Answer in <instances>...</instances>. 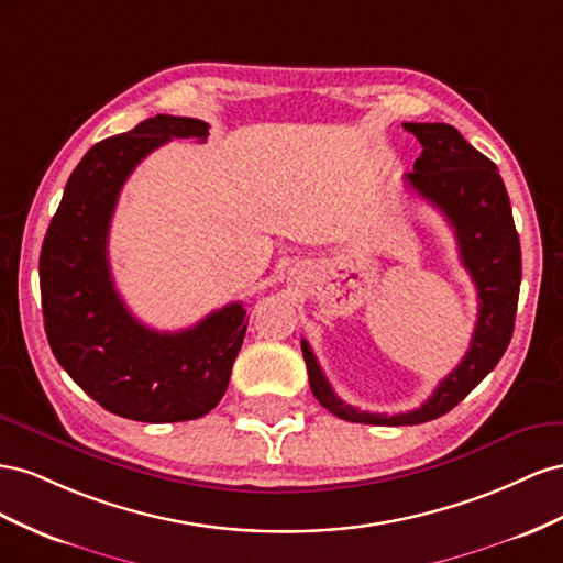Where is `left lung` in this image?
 Returning a JSON list of instances; mask_svg holds the SVG:
<instances>
[{
    "mask_svg": "<svg viewBox=\"0 0 563 563\" xmlns=\"http://www.w3.org/2000/svg\"><path fill=\"white\" fill-rule=\"evenodd\" d=\"M404 126L422 143V155L415 159L412 172L406 174V184L437 207L453 227L462 266L470 271L476 285L478 318L470 349L455 371L441 379L427 404L398 415L365 412L344 404L320 371L309 342L301 340L309 384L318 404L342 420L358 424H422L453 410L503 358L517 318L521 245L500 172L451 124L406 122Z\"/></svg>",
    "mask_w": 563,
    "mask_h": 563,
    "instance_id": "8db88e82",
    "label": "left lung"
}]
</instances>
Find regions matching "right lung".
Here are the masks:
<instances>
[{"label":"right lung","mask_w":563,"mask_h":563,"mask_svg":"<svg viewBox=\"0 0 563 563\" xmlns=\"http://www.w3.org/2000/svg\"><path fill=\"white\" fill-rule=\"evenodd\" d=\"M210 136L196 118L155 115L96 143L70 174L40 254L46 340L77 387L112 415L136 422H186L227 394L245 340L240 301L181 332H157L130 313L108 264V231L134 167L172 139Z\"/></svg>","instance_id":"obj_1"}]
</instances>
